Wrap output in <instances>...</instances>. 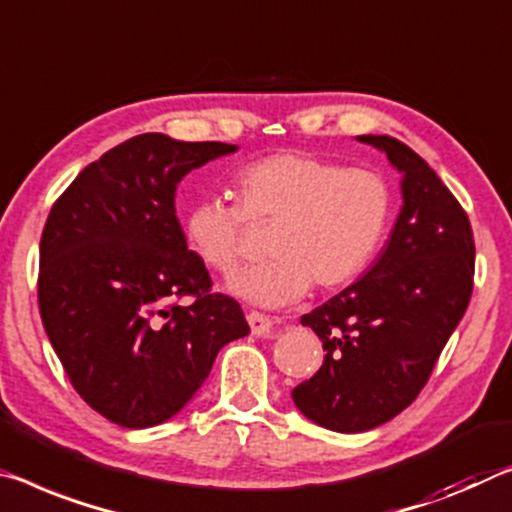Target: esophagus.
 I'll list each match as a JSON object with an SVG mask.
<instances>
[{"label": "esophagus", "instance_id": "obj_1", "mask_svg": "<svg viewBox=\"0 0 512 512\" xmlns=\"http://www.w3.org/2000/svg\"><path fill=\"white\" fill-rule=\"evenodd\" d=\"M248 326H250V330H253L255 337H271L273 335V321L266 314L250 312Z\"/></svg>", "mask_w": 512, "mask_h": 512}]
</instances>
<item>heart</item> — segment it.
<instances>
[{"label":"heart","instance_id":"b5f03b06","mask_svg":"<svg viewBox=\"0 0 512 512\" xmlns=\"http://www.w3.org/2000/svg\"><path fill=\"white\" fill-rule=\"evenodd\" d=\"M237 205L218 198L189 207L184 241L207 269L232 275L246 255V223L271 227L269 262L243 271L230 289L262 307L291 305L310 291L337 289L369 269L392 221L383 175L307 152H275L232 177Z\"/></svg>","mask_w":512,"mask_h":512}]
</instances>
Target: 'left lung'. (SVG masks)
I'll return each instance as SVG.
<instances>
[{"label":"left lung","instance_id":"1","mask_svg":"<svg viewBox=\"0 0 512 512\" xmlns=\"http://www.w3.org/2000/svg\"><path fill=\"white\" fill-rule=\"evenodd\" d=\"M358 141L403 175V207L371 269L300 316L326 355L291 396L307 419L337 433L371 431L417 399L474 287L472 225L435 170L392 136Z\"/></svg>","mask_w":512,"mask_h":512}]
</instances>
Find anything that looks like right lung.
Returning <instances> with one entry per match:
<instances>
[{
	"instance_id": "right-lung-1",
	"label": "right lung",
	"mask_w": 512,
	"mask_h": 512,
	"mask_svg": "<svg viewBox=\"0 0 512 512\" xmlns=\"http://www.w3.org/2000/svg\"><path fill=\"white\" fill-rule=\"evenodd\" d=\"M237 145L141 134L104 152L54 202L40 237L38 307L72 387L125 428L175 417L218 351L250 328L184 241L175 191ZM193 295L191 306L174 300Z\"/></svg>"
}]
</instances>
